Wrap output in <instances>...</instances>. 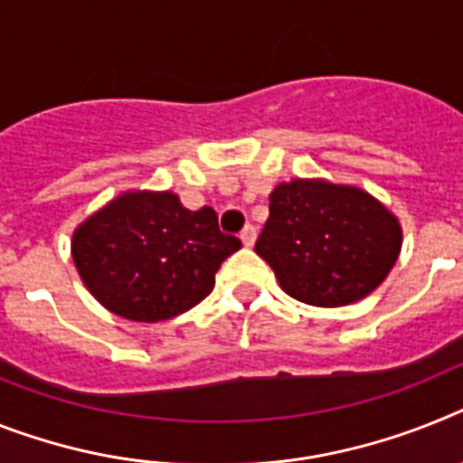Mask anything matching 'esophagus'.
I'll return each instance as SVG.
<instances>
[{
  "mask_svg": "<svg viewBox=\"0 0 463 463\" xmlns=\"http://www.w3.org/2000/svg\"><path fill=\"white\" fill-rule=\"evenodd\" d=\"M240 240H242L244 247H251L256 242V228L254 225H244L242 232H240Z\"/></svg>",
  "mask_w": 463,
  "mask_h": 463,
  "instance_id": "1",
  "label": "esophagus"
}]
</instances>
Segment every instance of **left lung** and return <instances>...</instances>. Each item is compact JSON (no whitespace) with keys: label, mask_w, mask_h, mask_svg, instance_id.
<instances>
[{"label":"left lung","mask_w":463,"mask_h":463,"mask_svg":"<svg viewBox=\"0 0 463 463\" xmlns=\"http://www.w3.org/2000/svg\"><path fill=\"white\" fill-rule=\"evenodd\" d=\"M256 254L301 304L336 308L370 297L402 247V225L357 185L291 178L275 185Z\"/></svg>","instance_id":"1"}]
</instances>
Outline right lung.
Here are the masks:
<instances>
[{"mask_svg":"<svg viewBox=\"0 0 463 463\" xmlns=\"http://www.w3.org/2000/svg\"><path fill=\"white\" fill-rule=\"evenodd\" d=\"M242 247L212 207L190 212L172 190H127L72 232V261L91 297L115 316L159 322L197 306L221 263Z\"/></svg>","mask_w":463,"mask_h":463,"instance_id":"1","label":"right lung"}]
</instances>
